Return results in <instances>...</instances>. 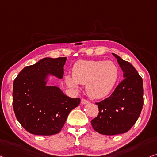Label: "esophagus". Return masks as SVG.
<instances>
[{
	"label": "esophagus",
	"mask_w": 157,
	"mask_h": 157,
	"mask_svg": "<svg viewBox=\"0 0 157 157\" xmlns=\"http://www.w3.org/2000/svg\"><path fill=\"white\" fill-rule=\"evenodd\" d=\"M90 102L88 101V100H86V99H81V103L82 104H88V103Z\"/></svg>",
	"instance_id": "esophagus-1"
}]
</instances>
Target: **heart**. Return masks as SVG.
I'll list each match as a JSON object with an SVG mask.
<instances>
[{"instance_id": "b5f03b06", "label": "heart", "mask_w": 157, "mask_h": 157, "mask_svg": "<svg viewBox=\"0 0 157 157\" xmlns=\"http://www.w3.org/2000/svg\"><path fill=\"white\" fill-rule=\"evenodd\" d=\"M119 76L120 71L113 62L80 60L74 64L72 75H67L65 80L71 87L86 85V92L90 97L101 99L111 92Z\"/></svg>"}]
</instances>
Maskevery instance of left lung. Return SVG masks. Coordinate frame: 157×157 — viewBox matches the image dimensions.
<instances>
[{"label":"left lung","instance_id":"left-lung-1","mask_svg":"<svg viewBox=\"0 0 157 157\" xmlns=\"http://www.w3.org/2000/svg\"><path fill=\"white\" fill-rule=\"evenodd\" d=\"M113 54L123 70L125 78L110 97L96 103L99 114L91 121L94 130L105 135L128 132L138 119L144 104L141 76L129 62Z\"/></svg>","mask_w":157,"mask_h":157}]
</instances>
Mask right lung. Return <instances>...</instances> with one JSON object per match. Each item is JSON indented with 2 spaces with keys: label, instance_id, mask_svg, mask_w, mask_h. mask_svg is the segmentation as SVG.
<instances>
[{
  "label": "right lung",
  "instance_id": "add662e5",
  "mask_svg": "<svg viewBox=\"0 0 157 157\" xmlns=\"http://www.w3.org/2000/svg\"><path fill=\"white\" fill-rule=\"evenodd\" d=\"M66 58H45L29 65L13 82V106L21 125L33 135L59 133L72 109L80 99L70 98L56 86H46V75L62 78Z\"/></svg>",
  "mask_w": 157,
  "mask_h": 157
}]
</instances>
